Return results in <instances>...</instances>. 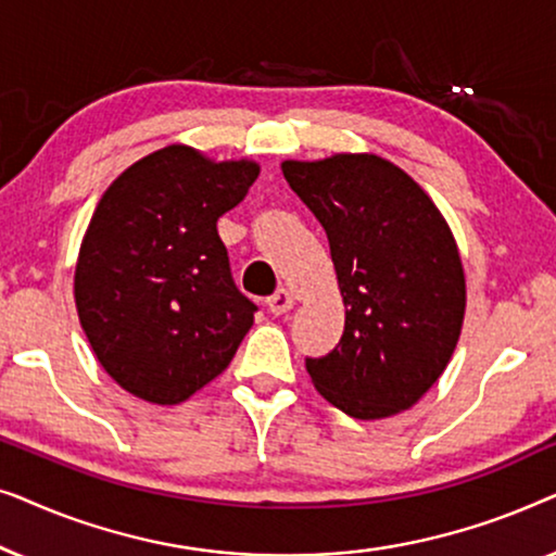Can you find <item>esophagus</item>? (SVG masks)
Returning <instances> with one entry per match:
<instances>
[{"label": "esophagus", "instance_id": "1", "mask_svg": "<svg viewBox=\"0 0 556 556\" xmlns=\"http://www.w3.org/2000/svg\"><path fill=\"white\" fill-rule=\"evenodd\" d=\"M293 303H295L293 293L288 291V288H278V291L273 293L268 301H265V306H268L270 314H276V316H283V314H288V311L293 308Z\"/></svg>", "mask_w": 556, "mask_h": 556}]
</instances>
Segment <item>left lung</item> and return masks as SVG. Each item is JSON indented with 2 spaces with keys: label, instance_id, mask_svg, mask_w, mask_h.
Masks as SVG:
<instances>
[{
  "label": "left lung",
  "instance_id": "8db88e82",
  "mask_svg": "<svg viewBox=\"0 0 556 556\" xmlns=\"http://www.w3.org/2000/svg\"><path fill=\"white\" fill-rule=\"evenodd\" d=\"M283 177L329 238L346 321L316 390L356 420L413 407L458 344L466 278L453 232L413 177L375 154L283 162Z\"/></svg>",
  "mask_w": 556,
  "mask_h": 556
}]
</instances>
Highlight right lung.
Instances as JSON below:
<instances>
[{"label": "right lung", "instance_id": "1", "mask_svg": "<svg viewBox=\"0 0 556 556\" xmlns=\"http://www.w3.org/2000/svg\"><path fill=\"white\" fill-rule=\"evenodd\" d=\"M255 162L159 149L98 202L75 306L101 367L136 397L179 405L223 375L257 306L235 286L217 219L245 200Z\"/></svg>", "mask_w": 556, "mask_h": 556}]
</instances>
